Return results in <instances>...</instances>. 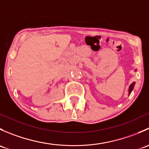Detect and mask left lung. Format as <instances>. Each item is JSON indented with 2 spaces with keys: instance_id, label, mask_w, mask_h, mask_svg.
Segmentation results:
<instances>
[{
  "instance_id": "8db88e82",
  "label": "left lung",
  "mask_w": 149,
  "mask_h": 149,
  "mask_svg": "<svg viewBox=\"0 0 149 149\" xmlns=\"http://www.w3.org/2000/svg\"><path fill=\"white\" fill-rule=\"evenodd\" d=\"M135 71H136V69H135ZM135 84H136V82H133L131 84H130V86H129V88H128V95H130V93L132 92V91H133V88H134V86H135Z\"/></svg>"
}]
</instances>
